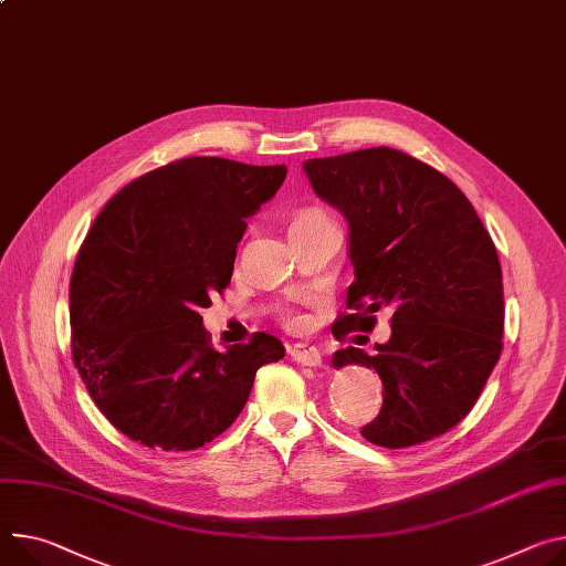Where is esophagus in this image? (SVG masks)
I'll use <instances>...</instances> for the list:
<instances>
[{"label": "esophagus", "instance_id": "obj_1", "mask_svg": "<svg viewBox=\"0 0 566 566\" xmlns=\"http://www.w3.org/2000/svg\"><path fill=\"white\" fill-rule=\"evenodd\" d=\"M289 356L293 358V361L302 364V366H321L323 364V356H321V349L310 345V343H293L289 345Z\"/></svg>", "mask_w": 566, "mask_h": 566}]
</instances>
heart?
I'll list each match as a JSON object with an SVG mask.
<instances>
[{"label":"heart","instance_id":"heart-1","mask_svg":"<svg viewBox=\"0 0 566 566\" xmlns=\"http://www.w3.org/2000/svg\"><path fill=\"white\" fill-rule=\"evenodd\" d=\"M321 219H329L323 210H316V208H306V210H300L297 214H295V219H293V223H291V228H295V226H302V223H312V221H321ZM302 321H300V316H286V325H291V327H297Z\"/></svg>","mask_w":566,"mask_h":566}]
</instances>
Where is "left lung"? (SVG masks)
<instances>
[{
  "mask_svg": "<svg viewBox=\"0 0 566 566\" xmlns=\"http://www.w3.org/2000/svg\"><path fill=\"white\" fill-rule=\"evenodd\" d=\"M302 169L349 230L347 306L361 316H343L332 334L373 329V314L392 312L375 354L349 345L332 356L334 368L381 377L384 406L361 436L388 449L442 436L470 413L503 345L501 264L483 221L447 176L388 146Z\"/></svg>",
  "mask_w": 566,
  "mask_h": 566,
  "instance_id": "obj_1",
  "label": "left lung"
}]
</instances>
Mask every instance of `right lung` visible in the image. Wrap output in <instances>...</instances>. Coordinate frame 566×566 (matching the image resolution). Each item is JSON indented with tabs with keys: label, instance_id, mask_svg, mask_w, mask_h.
Wrapping results in <instances>:
<instances>
[{
	"label": "right lung",
	"instance_id": "add662e5",
	"mask_svg": "<svg viewBox=\"0 0 566 566\" xmlns=\"http://www.w3.org/2000/svg\"><path fill=\"white\" fill-rule=\"evenodd\" d=\"M284 165L185 158L126 185L92 223L70 282L72 358L115 429L150 449L189 451L241 413L280 338L217 352L200 310L232 277L245 219Z\"/></svg>",
	"mask_w": 566,
	"mask_h": 566
}]
</instances>
